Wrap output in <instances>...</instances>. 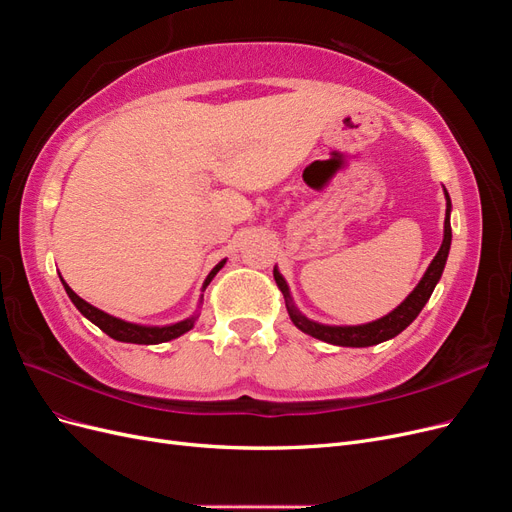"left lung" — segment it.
I'll return each instance as SVG.
<instances>
[{
    "label": "left lung",
    "instance_id": "obj_1",
    "mask_svg": "<svg viewBox=\"0 0 512 512\" xmlns=\"http://www.w3.org/2000/svg\"><path fill=\"white\" fill-rule=\"evenodd\" d=\"M444 198H446V218H444V239L438 254L433 256L431 265L427 267L425 275L421 277V282L416 284V288L408 294L404 299V303H399L393 312H389L386 316L367 322V324H352V327H335V324H320L316 320H309L307 316H303L299 312V307L294 305L292 297H290V288L284 280V275L277 271V267L273 269V277L277 286L284 292L286 299V309L288 316L292 320L294 327L299 331L312 335L320 342H327L333 346H346V348H367V346H376L386 342V339H393L395 335H399L406 327H410L412 320L421 314V309L425 307V303L429 301L433 288L440 282L446 258H448V250H451V196L444 190Z\"/></svg>",
    "mask_w": 512,
    "mask_h": 512
}]
</instances>
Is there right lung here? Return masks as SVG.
Masks as SVG:
<instances>
[{
    "label": "right lung",
    "mask_w": 512,
    "mask_h": 512,
    "mask_svg": "<svg viewBox=\"0 0 512 512\" xmlns=\"http://www.w3.org/2000/svg\"><path fill=\"white\" fill-rule=\"evenodd\" d=\"M224 265H226V258L220 260L218 265H215V267L211 269V273L207 275V280H205V284H203V292H205V288L209 286V282L215 277V273H218ZM59 277H61V275H59ZM61 284H64V288H66V292H68V297H70V301L76 305V309H79V312H81L87 320L94 322L96 327L102 329L108 337L117 339V342L143 344V346L164 344V342H170V339H175V337H179V335H183V333H188L190 329H194V322H196V318H198V309H196L194 316L185 318V320H179V322H175V324H164V327H149V324H136V322H128V320L115 318V316H111V314L102 312V309L94 307L91 303L83 301V299L79 297V294H76V292L64 282V277H61ZM200 303H203V294H200Z\"/></svg>",
    "instance_id": "add662e5"
}]
</instances>
